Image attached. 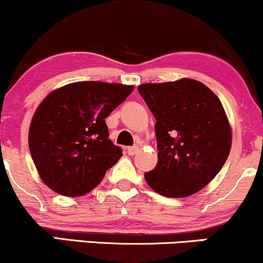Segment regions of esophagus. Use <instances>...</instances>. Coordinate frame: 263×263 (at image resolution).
<instances>
[{"label":"esophagus","mask_w":263,"mask_h":263,"mask_svg":"<svg viewBox=\"0 0 263 263\" xmlns=\"http://www.w3.org/2000/svg\"><path fill=\"white\" fill-rule=\"evenodd\" d=\"M138 152H140V147L138 146H132L127 148V153L129 156H135L136 153H138Z\"/></svg>","instance_id":"esophagus-1"}]
</instances>
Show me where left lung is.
<instances>
[{
  "mask_svg": "<svg viewBox=\"0 0 263 263\" xmlns=\"http://www.w3.org/2000/svg\"><path fill=\"white\" fill-rule=\"evenodd\" d=\"M138 92L156 119L158 162L144 173L146 182L168 198L199 192L219 173L231 148L219 98L192 79L142 84Z\"/></svg>",
  "mask_w": 263,
  "mask_h": 263,
  "instance_id": "left-lung-1",
  "label": "left lung"
}]
</instances>
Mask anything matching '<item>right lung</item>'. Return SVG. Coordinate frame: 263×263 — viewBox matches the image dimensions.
<instances>
[{"label":"right lung","instance_id":"add662e5","mask_svg":"<svg viewBox=\"0 0 263 263\" xmlns=\"http://www.w3.org/2000/svg\"><path fill=\"white\" fill-rule=\"evenodd\" d=\"M134 86L79 81L55 90L39 105L29 128V151L42 180L65 197H80L101 182L122 156L105 119Z\"/></svg>","mask_w":263,"mask_h":263}]
</instances>
